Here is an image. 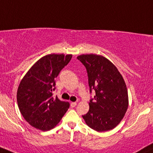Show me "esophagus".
Returning a JSON list of instances; mask_svg holds the SVG:
<instances>
[{
    "label": "esophagus",
    "mask_w": 153,
    "mask_h": 153,
    "mask_svg": "<svg viewBox=\"0 0 153 153\" xmlns=\"http://www.w3.org/2000/svg\"><path fill=\"white\" fill-rule=\"evenodd\" d=\"M76 105V102H71V107H75Z\"/></svg>",
    "instance_id": "1"
}]
</instances>
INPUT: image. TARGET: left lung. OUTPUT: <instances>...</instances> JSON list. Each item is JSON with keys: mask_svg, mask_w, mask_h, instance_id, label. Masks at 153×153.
<instances>
[{"mask_svg": "<svg viewBox=\"0 0 153 153\" xmlns=\"http://www.w3.org/2000/svg\"><path fill=\"white\" fill-rule=\"evenodd\" d=\"M86 67L90 91L95 90L89 110L82 116L86 125L98 132L114 129L125 116L128 107L126 84L116 66L102 55L82 54L77 56Z\"/></svg>", "mask_w": 153, "mask_h": 153, "instance_id": "left-lung-1", "label": "left lung"}]
</instances>
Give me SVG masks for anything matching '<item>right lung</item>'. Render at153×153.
<instances>
[{
    "label": "right lung",
    "mask_w": 153,
    "mask_h": 153,
    "mask_svg": "<svg viewBox=\"0 0 153 153\" xmlns=\"http://www.w3.org/2000/svg\"><path fill=\"white\" fill-rule=\"evenodd\" d=\"M72 54H50L32 66L17 91L20 114L33 127L42 131L54 128L67 112L69 103L53 98L55 78L70 61Z\"/></svg>",
    "instance_id": "obj_1"
}]
</instances>
